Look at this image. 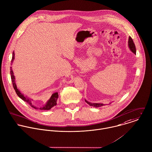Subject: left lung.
Returning a JSON list of instances; mask_svg holds the SVG:
<instances>
[{"mask_svg":"<svg viewBox=\"0 0 152 152\" xmlns=\"http://www.w3.org/2000/svg\"><path fill=\"white\" fill-rule=\"evenodd\" d=\"M129 48H130V49L131 50V51H132L133 53H134V54H136V46H135V44H134V42H133V39H132V38L131 37H129ZM85 101H86V102L88 104H89V105H91V106H93V107H102V106L104 105L102 104H96V103H95V104H94V103L92 104V103H91V102H89L87 101L86 100H85Z\"/></svg>","mask_w":152,"mask_h":152,"instance_id":"1","label":"left lung"}]
</instances>
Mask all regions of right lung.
<instances>
[{"label": "right lung", "instance_id": "1", "mask_svg": "<svg viewBox=\"0 0 152 152\" xmlns=\"http://www.w3.org/2000/svg\"><path fill=\"white\" fill-rule=\"evenodd\" d=\"M14 57H15V54H14V52L13 51V53H12V60H11V62L12 63L13 60H14ZM10 76H11V80H12V85H13V87L17 94V95L20 98H21L23 101H24L25 102H26V103H28L31 107H32V108H35V109H38L36 107L34 106L32 104V102L30 101V99H29L28 98H27L26 97L24 96L23 94H22L20 91L17 89L16 88V85L15 84V76L13 75V71H12V67H10ZM58 98V93L56 92V93H54L53 94L50 99L48 101L47 104L44 106L43 107H41L39 109L41 110H50L51 108H52L53 107L56 106L57 105V99Z\"/></svg>", "mask_w": 152, "mask_h": 152}]
</instances>
